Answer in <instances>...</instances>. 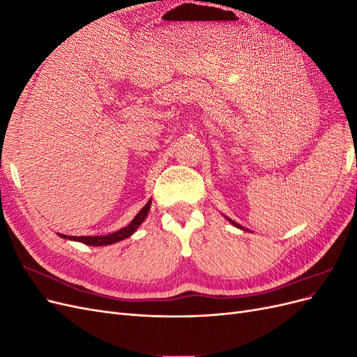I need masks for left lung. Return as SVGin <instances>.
<instances>
[{"instance_id": "8db88e82", "label": "left lung", "mask_w": 357, "mask_h": 357, "mask_svg": "<svg viewBox=\"0 0 357 357\" xmlns=\"http://www.w3.org/2000/svg\"><path fill=\"white\" fill-rule=\"evenodd\" d=\"M231 223H232V225H235V226H236V228H241V226H240V225H238V223H235V222H234V220H231Z\"/></svg>"}]
</instances>
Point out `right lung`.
<instances>
[{"instance_id": "1", "label": "right lung", "mask_w": 357, "mask_h": 357, "mask_svg": "<svg viewBox=\"0 0 357 357\" xmlns=\"http://www.w3.org/2000/svg\"><path fill=\"white\" fill-rule=\"evenodd\" d=\"M150 202H152V201H149L144 205V207L139 210V213L135 215L131 223L125 226V228H122L121 231L113 232L110 235H101V236H68V235H63V234H59V235L62 236V238L74 240V241H79V243L88 244V245H109V244H113V243H117V241H122V240L128 238V236H131L138 229V226L144 222L146 215L150 210Z\"/></svg>"}]
</instances>
